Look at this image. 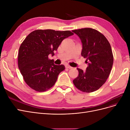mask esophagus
I'll list each match as a JSON object with an SVG mask.
<instances>
[{"label":"esophagus","instance_id":"esophagus-1","mask_svg":"<svg viewBox=\"0 0 130 130\" xmlns=\"http://www.w3.org/2000/svg\"><path fill=\"white\" fill-rule=\"evenodd\" d=\"M66 68H68V69H71V68H72V67L71 66H69V65H68V64H67V65H66Z\"/></svg>","mask_w":130,"mask_h":130}]
</instances>
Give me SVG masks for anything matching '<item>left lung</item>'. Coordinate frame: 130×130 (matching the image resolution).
I'll return each instance as SVG.
<instances>
[{
    "label": "left lung",
    "mask_w": 130,
    "mask_h": 130,
    "mask_svg": "<svg viewBox=\"0 0 130 130\" xmlns=\"http://www.w3.org/2000/svg\"><path fill=\"white\" fill-rule=\"evenodd\" d=\"M82 44L81 56L88 63L86 70L79 68L78 76L73 80L75 86L84 92L90 93L99 89L107 80L113 63L111 45L104 35L92 28L72 31Z\"/></svg>",
    "instance_id": "obj_1"
}]
</instances>
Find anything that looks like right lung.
I'll use <instances>...</instances> for the list:
<instances>
[{"label": "right lung", "mask_w": 130, "mask_h": 130, "mask_svg": "<svg viewBox=\"0 0 130 130\" xmlns=\"http://www.w3.org/2000/svg\"><path fill=\"white\" fill-rule=\"evenodd\" d=\"M74 35L70 31L36 30L25 38L19 49L18 68L26 84L37 92H44L55 84L58 75L65 69L55 65L54 56L64 39Z\"/></svg>", "instance_id": "right-lung-1"}]
</instances>
